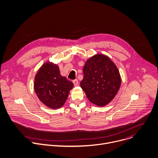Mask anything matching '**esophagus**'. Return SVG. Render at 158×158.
<instances>
[{"mask_svg": "<svg viewBox=\"0 0 158 158\" xmlns=\"http://www.w3.org/2000/svg\"><path fill=\"white\" fill-rule=\"evenodd\" d=\"M73 84H74V85L75 86H77V85H78V80H77V79H75V80H74L73 81Z\"/></svg>", "mask_w": 158, "mask_h": 158, "instance_id": "34e87169", "label": "esophagus"}]
</instances>
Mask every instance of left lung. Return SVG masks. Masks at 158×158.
<instances>
[{
  "mask_svg": "<svg viewBox=\"0 0 158 158\" xmlns=\"http://www.w3.org/2000/svg\"><path fill=\"white\" fill-rule=\"evenodd\" d=\"M83 73L80 86L88 99L99 106L108 104L116 96L121 83L114 63L104 55H95L85 63Z\"/></svg>",
  "mask_w": 158,
  "mask_h": 158,
  "instance_id": "1",
  "label": "left lung"
}]
</instances>
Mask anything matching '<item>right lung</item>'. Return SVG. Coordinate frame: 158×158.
<instances>
[{
    "label": "right lung",
    "instance_id": "add662e5",
    "mask_svg": "<svg viewBox=\"0 0 158 158\" xmlns=\"http://www.w3.org/2000/svg\"><path fill=\"white\" fill-rule=\"evenodd\" d=\"M73 87V83L61 76L58 67L52 62L44 64L35 77L37 95L50 108L57 109L64 105Z\"/></svg>",
    "mask_w": 158,
    "mask_h": 158
}]
</instances>
